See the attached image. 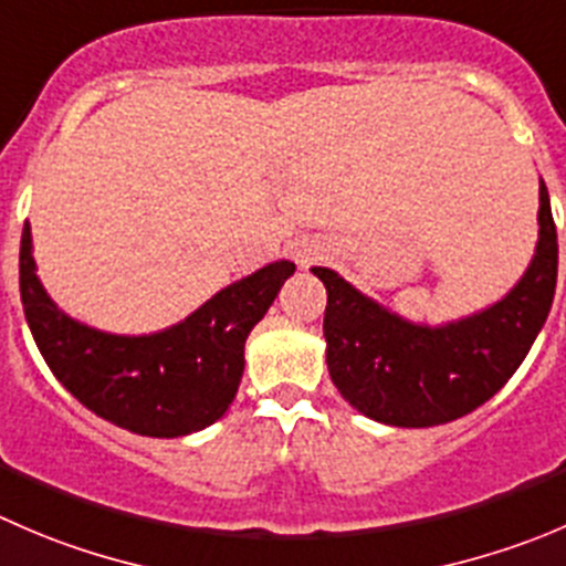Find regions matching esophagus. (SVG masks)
Wrapping results in <instances>:
<instances>
[{
    "mask_svg": "<svg viewBox=\"0 0 566 566\" xmlns=\"http://www.w3.org/2000/svg\"><path fill=\"white\" fill-rule=\"evenodd\" d=\"M317 254H321V251L312 249V245H304V249H295V262H298L301 268H306L310 262L317 260Z\"/></svg>",
    "mask_w": 566,
    "mask_h": 566,
    "instance_id": "34e87169",
    "label": "esophagus"
}]
</instances>
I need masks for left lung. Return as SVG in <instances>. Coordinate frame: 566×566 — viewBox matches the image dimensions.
<instances>
[{
  "instance_id": "left-lung-1",
  "label": "left lung",
  "mask_w": 566,
  "mask_h": 566,
  "mask_svg": "<svg viewBox=\"0 0 566 566\" xmlns=\"http://www.w3.org/2000/svg\"><path fill=\"white\" fill-rule=\"evenodd\" d=\"M536 223L534 256L517 284L448 323L409 321L332 268H312L328 293L323 337L339 395L359 415L398 429H431L486 403L523 365L556 293V223L542 179Z\"/></svg>"
}]
</instances>
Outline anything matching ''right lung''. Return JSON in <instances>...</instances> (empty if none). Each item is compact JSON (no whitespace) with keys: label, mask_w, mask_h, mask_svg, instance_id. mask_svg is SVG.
I'll return each mask as SVG.
<instances>
[{"label":"right lung","mask_w":566,"mask_h":566,"mask_svg":"<svg viewBox=\"0 0 566 566\" xmlns=\"http://www.w3.org/2000/svg\"><path fill=\"white\" fill-rule=\"evenodd\" d=\"M293 273L290 260L271 262L174 326L115 334L54 304L38 276L30 223L21 232V304L49 370L93 415L140 437H188L227 415L243 378L245 339Z\"/></svg>","instance_id":"obj_1"}]
</instances>
